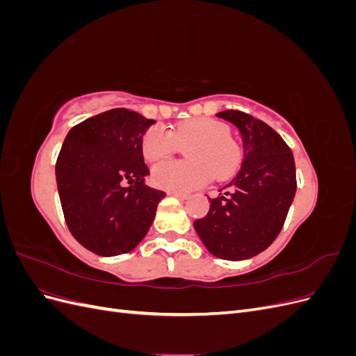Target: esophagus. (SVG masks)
I'll use <instances>...</instances> for the list:
<instances>
[{"instance_id":"esophagus-1","label":"esophagus","mask_w":356,"mask_h":356,"mask_svg":"<svg viewBox=\"0 0 356 356\" xmlns=\"http://www.w3.org/2000/svg\"><path fill=\"white\" fill-rule=\"evenodd\" d=\"M169 196H172V197H177V199H179V200H187V199H188V195H186V193L169 191Z\"/></svg>"}]
</instances>
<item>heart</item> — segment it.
<instances>
[{
    "label": "heart",
    "mask_w": 356,
    "mask_h": 356,
    "mask_svg": "<svg viewBox=\"0 0 356 356\" xmlns=\"http://www.w3.org/2000/svg\"><path fill=\"white\" fill-rule=\"evenodd\" d=\"M186 149L188 161H165L153 168L152 182L161 190L186 193L208 182L211 175L225 178L239 168L242 153L229 136V129L211 118H193L169 134L163 129L149 127L141 139V153L149 163L165 160L177 145Z\"/></svg>",
    "instance_id": "obj_1"
}]
</instances>
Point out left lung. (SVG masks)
Returning <instances> with one entry per match:
<instances>
[{
    "label": "left lung",
    "mask_w": 356,
    "mask_h": 356,
    "mask_svg": "<svg viewBox=\"0 0 356 356\" xmlns=\"http://www.w3.org/2000/svg\"><path fill=\"white\" fill-rule=\"evenodd\" d=\"M217 117L239 131L242 166L193 225L212 255L239 261L267 250L281 233L297 190L296 163L281 135L264 122L234 110Z\"/></svg>",
    "instance_id": "left-lung-1"
}]
</instances>
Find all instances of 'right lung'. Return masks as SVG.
Listing matches in <instances>:
<instances>
[{
    "mask_svg": "<svg viewBox=\"0 0 356 356\" xmlns=\"http://www.w3.org/2000/svg\"><path fill=\"white\" fill-rule=\"evenodd\" d=\"M154 123L114 108L74 126L63 141L56 161L63 217L75 241L96 255L135 250L166 196L144 184L141 139Z\"/></svg>",
    "mask_w": 356,
    "mask_h": 356,
    "instance_id": "obj_1",
    "label": "right lung"
}]
</instances>
